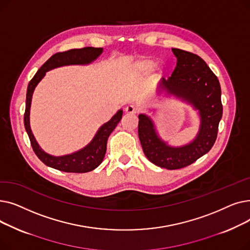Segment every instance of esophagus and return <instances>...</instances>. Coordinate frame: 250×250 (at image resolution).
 <instances>
[{
  "mask_svg": "<svg viewBox=\"0 0 250 250\" xmlns=\"http://www.w3.org/2000/svg\"><path fill=\"white\" fill-rule=\"evenodd\" d=\"M125 111L126 114H135L137 112V109H136L134 105H127L125 109Z\"/></svg>",
  "mask_w": 250,
  "mask_h": 250,
  "instance_id": "esophagus-1",
  "label": "esophagus"
}]
</instances>
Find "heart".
Returning a JSON list of instances; mask_svg holds the SVG:
<instances>
[{"instance_id": "b5f03b06", "label": "heart", "mask_w": 250, "mask_h": 250, "mask_svg": "<svg viewBox=\"0 0 250 250\" xmlns=\"http://www.w3.org/2000/svg\"><path fill=\"white\" fill-rule=\"evenodd\" d=\"M154 63H155V62H154L153 59H151L149 57H142V58H139V59H137L136 61H134L132 62V64L129 65L128 72L133 77L140 78V77L145 75L146 73H148L153 68ZM156 69L157 70L159 69L158 65H156ZM155 76L156 75L154 73H152L149 78L153 79Z\"/></svg>"}]
</instances>
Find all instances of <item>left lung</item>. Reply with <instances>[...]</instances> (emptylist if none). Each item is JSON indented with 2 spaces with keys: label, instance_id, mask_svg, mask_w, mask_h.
Masks as SVG:
<instances>
[{
  "label": "left lung",
  "instance_id": "left-lung-1",
  "mask_svg": "<svg viewBox=\"0 0 250 250\" xmlns=\"http://www.w3.org/2000/svg\"><path fill=\"white\" fill-rule=\"evenodd\" d=\"M171 50L177 60L176 67L171 77L161 79L156 93L174 96L189 104L199 114V132L191 142L175 147L162 140L149 115L139 114L138 126L139 139L147 158L169 170L188 166L212 149L223 113L220 83L206 62L186 50Z\"/></svg>",
  "mask_w": 250,
  "mask_h": 250
}]
</instances>
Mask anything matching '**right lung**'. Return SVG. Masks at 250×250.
Listing matches in <instances>:
<instances>
[{
	"label": "right lung",
	"instance_id": "right-lung-1",
	"mask_svg": "<svg viewBox=\"0 0 250 250\" xmlns=\"http://www.w3.org/2000/svg\"><path fill=\"white\" fill-rule=\"evenodd\" d=\"M102 52V47H84L70 49L63 52H58V54L50 57L42 65V68L36 72V74L28 84L27 93H26L24 125L29 137L34 153L48 167L58 169L60 171L63 172L85 173L97 168L103 161L105 152H106L107 139L109 135L113 132V129L115 128L117 124L122 120L123 109L118 110L107 123H105L98 128L94 138L92 139V141L87 146L77 152L63 156H52L44 152L42 147L38 145L30 127V107L33 92L38 83L45 76L46 72L54 70L56 68L63 67V65L90 64L91 62L96 61Z\"/></svg>",
	"mask_w": 250,
	"mask_h": 250
}]
</instances>
